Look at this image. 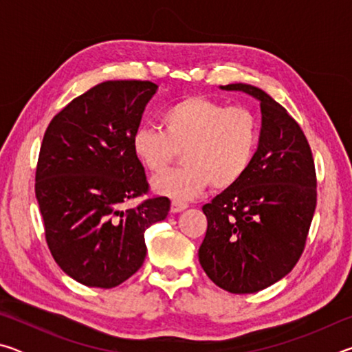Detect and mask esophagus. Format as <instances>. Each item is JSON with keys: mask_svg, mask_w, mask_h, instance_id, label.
Wrapping results in <instances>:
<instances>
[{"mask_svg": "<svg viewBox=\"0 0 352 352\" xmlns=\"http://www.w3.org/2000/svg\"><path fill=\"white\" fill-rule=\"evenodd\" d=\"M186 208H188V204H184V201H180V200H172L170 204L172 212H180L183 210H186Z\"/></svg>", "mask_w": 352, "mask_h": 352, "instance_id": "obj_1", "label": "esophagus"}]
</instances>
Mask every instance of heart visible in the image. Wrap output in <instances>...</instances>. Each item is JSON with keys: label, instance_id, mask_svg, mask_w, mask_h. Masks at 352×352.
<instances>
[{"label": "heart", "instance_id": "1", "mask_svg": "<svg viewBox=\"0 0 352 352\" xmlns=\"http://www.w3.org/2000/svg\"><path fill=\"white\" fill-rule=\"evenodd\" d=\"M163 130L140 126L132 148L153 175L163 174L183 155L182 169L155 178L157 192L192 199L211 184L223 190L247 174L259 144L258 116L247 107H226L205 96H189L162 115Z\"/></svg>", "mask_w": 352, "mask_h": 352}]
</instances>
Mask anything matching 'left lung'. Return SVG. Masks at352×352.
Listing matches in <instances>:
<instances>
[{"label":"left lung","instance_id":"1","mask_svg":"<svg viewBox=\"0 0 352 352\" xmlns=\"http://www.w3.org/2000/svg\"><path fill=\"white\" fill-rule=\"evenodd\" d=\"M220 88L258 99L262 127L247 174L201 208L208 228L199 261L220 289L254 294L300 259L317 206V175L311 146L283 105L247 83Z\"/></svg>","mask_w":352,"mask_h":352}]
</instances>
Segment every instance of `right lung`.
<instances>
[{"label": "right lung", "mask_w": 352, "mask_h": 352, "mask_svg": "<svg viewBox=\"0 0 352 352\" xmlns=\"http://www.w3.org/2000/svg\"><path fill=\"white\" fill-rule=\"evenodd\" d=\"M157 88L102 82L71 100L45 132L35 197L46 242L58 267L88 287L111 289L135 275L147 253L144 231L170 210L168 197L122 210L148 192L132 136Z\"/></svg>", "instance_id": "add662e5"}]
</instances>
